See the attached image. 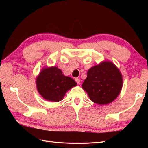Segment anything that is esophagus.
Instances as JSON below:
<instances>
[{
	"label": "esophagus",
	"mask_w": 148,
	"mask_h": 148,
	"mask_svg": "<svg viewBox=\"0 0 148 148\" xmlns=\"http://www.w3.org/2000/svg\"><path fill=\"white\" fill-rule=\"evenodd\" d=\"M75 81L76 82V83H77V84H80V82H81V81H80V79H78V78H76V79H75Z\"/></svg>",
	"instance_id": "34e87169"
}]
</instances>
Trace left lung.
I'll return each mask as SVG.
<instances>
[{
    "mask_svg": "<svg viewBox=\"0 0 148 148\" xmlns=\"http://www.w3.org/2000/svg\"><path fill=\"white\" fill-rule=\"evenodd\" d=\"M123 79L121 72L113 62L104 61L87 71L82 88L95 103L104 105L116 99L121 91Z\"/></svg>",
    "mask_w": 148,
    "mask_h": 148,
    "instance_id": "1",
    "label": "left lung"
}]
</instances>
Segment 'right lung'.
I'll list each match as a JSON object with an SVG mask.
<instances>
[{
    "label": "right lung",
    "mask_w": 148,
    "mask_h": 148,
    "mask_svg": "<svg viewBox=\"0 0 148 148\" xmlns=\"http://www.w3.org/2000/svg\"><path fill=\"white\" fill-rule=\"evenodd\" d=\"M36 83L37 90L41 96L51 102L61 101L66 92L77 85L71 77L64 76L61 70L57 66L42 69Z\"/></svg>",
    "instance_id": "right-lung-1"
}]
</instances>
